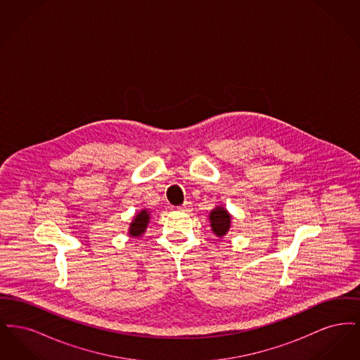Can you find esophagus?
Wrapping results in <instances>:
<instances>
[{
	"label": "esophagus",
	"mask_w": 360,
	"mask_h": 360,
	"mask_svg": "<svg viewBox=\"0 0 360 360\" xmlns=\"http://www.w3.org/2000/svg\"><path fill=\"white\" fill-rule=\"evenodd\" d=\"M178 209H181V210H185V212H188V210L191 209V205H190V202H188V201H186V202H185L184 205L179 206Z\"/></svg>",
	"instance_id": "obj_1"
}]
</instances>
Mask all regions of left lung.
Returning a JSON list of instances; mask_svg holds the SVG:
<instances>
[{"instance_id":"8db88e82","label":"left lung","mask_w":360,"mask_h":360,"mask_svg":"<svg viewBox=\"0 0 360 360\" xmlns=\"http://www.w3.org/2000/svg\"><path fill=\"white\" fill-rule=\"evenodd\" d=\"M209 220H210V226H212V231L216 236L221 238L225 236L231 228V214L228 213L226 209H224L223 206H216L210 214H209Z\"/></svg>"}]
</instances>
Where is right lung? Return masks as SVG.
Instances as JSON below:
<instances>
[{"mask_svg": "<svg viewBox=\"0 0 360 360\" xmlns=\"http://www.w3.org/2000/svg\"><path fill=\"white\" fill-rule=\"evenodd\" d=\"M148 223H150L148 209L140 210L137 214H135V219L132 220V223L129 225V235L134 236V238L141 236L146 232Z\"/></svg>", "mask_w": 360, "mask_h": 360, "instance_id": "obj_1", "label": "right lung"}]
</instances>
